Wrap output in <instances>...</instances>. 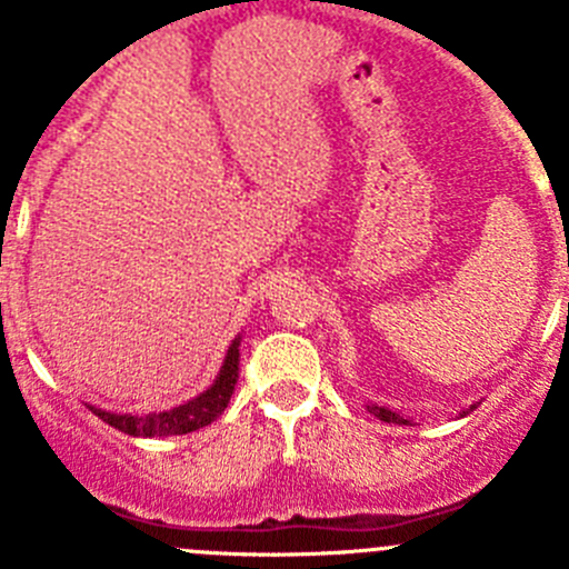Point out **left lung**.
I'll use <instances>...</instances> for the list:
<instances>
[{
	"mask_svg": "<svg viewBox=\"0 0 569 569\" xmlns=\"http://www.w3.org/2000/svg\"><path fill=\"white\" fill-rule=\"evenodd\" d=\"M476 405H470V410ZM367 410L376 416V419L387 421V425H410V419H405V416H399L396 410H387V407H379V405H367Z\"/></svg>",
	"mask_w": 569,
	"mask_h": 569,
	"instance_id": "8db88e82",
	"label": "left lung"
}]
</instances>
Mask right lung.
<instances>
[{
    "mask_svg": "<svg viewBox=\"0 0 569 569\" xmlns=\"http://www.w3.org/2000/svg\"><path fill=\"white\" fill-rule=\"evenodd\" d=\"M239 345L241 336H236L233 345L228 347L219 373H216L213 385L193 396L190 401L179 407H170L162 413H113V410H102V407H90V413H97L104 425L122 430V433L136 436V439H162V436H182L193 433L199 427H208L224 413L230 396H233L236 379H239Z\"/></svg>",
    "mask_w": 569,
    "mask_h": 569,
    "instance_id": "obj_1",
    "label": "right lung"
}]
</instances>
